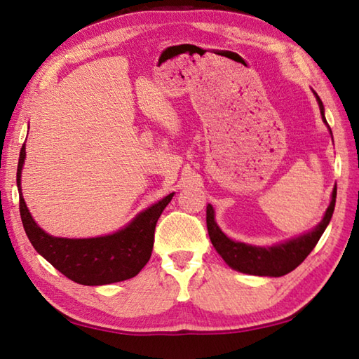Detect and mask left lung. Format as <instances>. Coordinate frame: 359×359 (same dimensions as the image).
<instances>
[{
  "mask_svg": "<svg viewBox=\"0 0 359 359\" xmlns=\"http://www.w3.org/2000/svg\"><path fill=\"white\" fill-rule=\"evenodd\" d=\"M316 97V102L319 104V111H321L323 121L327 125V120L324 116V104L321 98L313 90ZM329 131L332 134L330 126ZM333 139V135H332ZM334 202H337V187L332 191V201L330 205L325 210V215L321 222L315 228H311L307 233H302L296 238L287 239L284 242L274 243L269 247H259V245H250L245 242L233 241L220 230L215 219V208L208 203L207 205V228L212 247L216 248L220 257L224 259L228 266L233 270L253 274V276H270V278H279L284 274L293 271L297 265L304 262L311 250L315 248L318 241L321 239L323 233L325 231L327 225L330 224V219L334 210Z\"/></svg>",
  "mask_w": 359,
  "mask_h": 359,
  "instance_id": "1",
  "label": "left lung"
}]
</instances>
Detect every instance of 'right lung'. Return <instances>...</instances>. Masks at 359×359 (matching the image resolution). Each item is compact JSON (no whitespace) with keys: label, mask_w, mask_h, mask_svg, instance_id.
Returning a JSON list of instances; mask_svg holds the SVG:
<instances>
[{"label":"right lung","mask_w":359,"mask_h":359,"mask_svg":"<svg viewBox=\"0 0 359 359\" xmlns=\"http://www.w3.org/2000/svg\"><path fill=\"white\" fill-rule=\"evenodd\" d=\"M26 158V142L22 144L17 170L20 193V215L27 238L46 261L66 278L81 285H108L126 280L148 264L154 245L156 224L174 193L139 212L131 222L111 234L97 238H57L38 225L21 193V171Z\"/></svg>","instance_id":"right-lung-1"}]
</instances>
